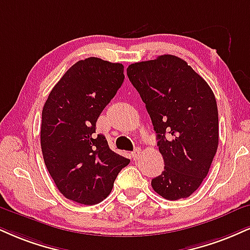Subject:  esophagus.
<instances>
[{
    "instance_id": "obj_1",
    "label": "esophagus",
    "mask_w": 250,
    "mask_h": 250,
    "mask_svg": "<svg viewBox=\"0 0 250 250\" xmlns=\"http://www.w3.org/2000/svg\"><path fill=\"white\" fill-rule=\"evenodd\" d=\"M140 156H141V149L140 148L135 149L133 151V154H131V157H133L134 161H136V159L140 158Z\"/></svg>"
}]
</instances>
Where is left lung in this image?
Masks as SVG:
<instances>
[{
  "mask_svg": "<svg viewBox=\"0 0 250 250\" xmlns=\"http://www.w3.org/2000/svg\"><path fill=\"white\" fill-rule=\"evenodd\" d=\"M127 76L146 104L164 159L152 188L167 200L190 197L206 178L218 149V107L211 87L172 55L129 65Z\"/></svg>",
  "mask_w": 250,
  "mask_h": 250,
  "instance_id": "left-lung-1",
  "label": "left lung"
}]
</instances>
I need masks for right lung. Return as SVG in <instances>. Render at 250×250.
<instances>
[{
	"mask_svg": "<svg viewBox=\"0 0 250 250\" xmlns=\"http://www.w3.org/2000/svg\"><path fill=\"white\" fill-rule=\"evenodd\" d=\"M123 65L95 57L62 77L42 112L41 146L50 176L67 199L95 205L106 199L129 159L112 151L95 125L125 80Z\"/></svg>",
	"mask_w": 250,
	"mask_h": 250,
	"instance_id": "right-lung-1",
	"label": "right lung"
}]
</instances>
